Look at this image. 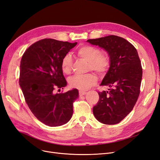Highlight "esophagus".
Wrapping results in <instances>:
<instances>
[{"mask_svg": "<svg viewBox=\"0 0 160 160\" xmlns=\"http://www.w3.org/2000/svg\"><path fill=\"white\" fill-rule=\"evenodd\" d=\"M86 91H79V96H82V95H85L86 94Z\"/></svg>", "mask_w": 160, "mask_h": 160, "instance_id": "obj_1", "label": "esophagus"}]
</instances>
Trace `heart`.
I'll return each instance as SVG.
<instances>
[{
    "label": "heart",
    "mask_w": 160,
    "mask_h": 160,
    "mask_svg": "<svg viewBox=\"0 0 160 160\" xmlns=\"http://www.w3.org/2000/svg\"><path fill=\"white\" fill-rule=\"evenodd\" d=\"M77 54L82 59L87 62L88 70L94 71L98 74H103L108 70L110 65L109 58L101 53L98 48L91 46H82L77 50ZM73 59L70 53H66L62 59L61 68L65 74L70 73L72 68ZM97 79L92 73L84 75H74L69 79L71 87L80 90H86L96 83Z\"/></svg>",
    "instance_id": "1"
}]
</instances>
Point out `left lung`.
<instances>
[{"mask_svg": "<svg viewBox=\"0 0 160 160\" xmlns=\"http://www.w3.org/2000/svg\"><path fill=\"white\" fill-rule=\"evenodd\" d=\"M107 53L110 67L101 85L108 91L99 92L93 114L104 124L119 123L133 109L140 95L142 68L136 49L117 36L111 35L87 41Z\"/></svg>", "mask_w": 160, "mask_h": 160, "instance_id": "1", "label": "left lung"}]
</instances>
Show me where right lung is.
<instances>
[{"label": "right lung", "instance_id": "add662e5", "mask_svg": "<svg viewBox=\"0 0 160 160\" xmlns=\"http://www.w3.org/2000/svg\"><path fill=\"white\" fill-rule=\"evenodd\" d=\"M77 43L43 39L28 48L21 59L19 85L26 102L40 122L52 127L69 122L73 103L79 97L77 89L55 93L67 85L62 59Z\"/></svg>", "mask_w": 160, "mask_h": 160}]
</instances>
